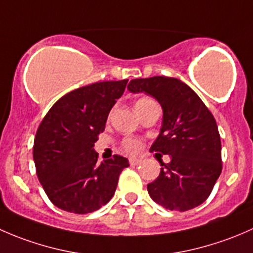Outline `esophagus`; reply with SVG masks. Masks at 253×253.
Segmentation results:
<instances>
[{"label":"esophagus","mask_w":253,"mask_h":253,"mask_svg":"<svg viewBox=\"0 0 253 253\" xmlns=\"http://www.w3.org/2000/svg\"><path fill=\"white\" fill-rule=\"evenodd\" d=\"M142 160L141 159H137V158H129V165H132V167H136V165L141 164Z\"/></svg>","instance_id":"1"}]
</instances>
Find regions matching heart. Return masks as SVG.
I'll use <instances>...</instances> for the list:
<instances>
[{
  "label": "heart",
  "mask_w": 253,
  "mask_h": 253,
  "mask_svg": "<svg viewBox=\"0 0 253 253\" xmlns=\"http://www.w3.org/2000/svg\"><path fill=\"white\" fill-rule=\"evenodd\" d=\"M150 101H153V100H150V99H148V98L139 99V100L137 101V104H136V108H139V106L145 105V104L150 103ZM121 148H122V150H124V152L128 153V154H134V153L139 152V149L142 148V143H141V141H138V139L129 138V137H128V138L122 139Z\"/></svg>",
  "instance_id": "1"
}]
</instances>
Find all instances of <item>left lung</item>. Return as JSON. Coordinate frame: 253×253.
Listing matches in <instances>:
<instances>
[{
	"instance_id": "8db88e82",
	"label": "left lung",
	"mask_w": 253,
	"mask_h": 253,
	"mask_svg": "<svg viewBox=\"0 0 253 253\" xmlns=\"http://www.w3.org/2000/svg\"><path fill=\"white\" fill-rule=\"evenodd\" d=\"M132 93H145L159 101L163 126L152 152L171 155L148 193L170 211H186L209 197L221 172V143L214 116L200 96L180 79L155 76L132 79Z\"/></svg>"
}]
</instances>
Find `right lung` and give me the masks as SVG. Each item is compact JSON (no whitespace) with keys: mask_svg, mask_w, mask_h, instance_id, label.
Instances as JSON below:
<instances>
[{"mask_svg":"<svg viewBox=\"0 0 253 253\" xmlns=\"http://www.w3.org/2000/svg\"><path fill=\"white\" fill-rule=\"evenodd\" d=\"M128 79L98 82L58 99L39 125L33 157L48 200L70 213L85 214L105 206L128 160L121 155L98 163L94 143Z\"/></svg>","mask_w":253,"mask_h":253,"instance_id":"right-lung-1","label":"right lung"}]
</instances>
